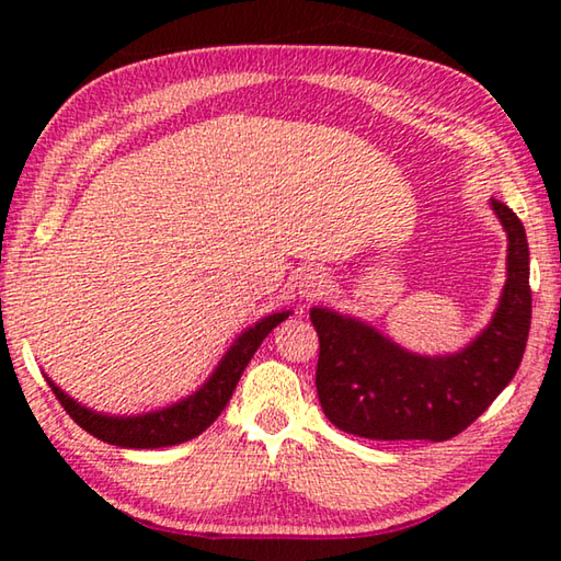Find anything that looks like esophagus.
Instances as JSON below:
<instances>
[{"instance_id":"34e87169","label":"esophagus","mask_w":561,"mask_h":561,"mask_svg":"<svg viewBox=\"0 0 561 561\" xmlns=\"http://www.w3.org/2000/svg\"><path fill=\"white\" fill-rule=\"evenodd\" d=\"M329 289V277L321 270H307L299 277V294L304 299H319Z\"/></svg>"}]
</instances>
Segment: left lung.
<instances>
[{
	"mask_svg": "<svg viewBox=\"0 0 561 561\" xmlns=\"http://www.w3.org/2000/svg\"><path fill=\"white\" fill-rule=\"evenodd\" d=\"M492 210L507 232V282L490 324L458 354L405 351L366 321L314 307L317 393L339 431L371 440H448L488 411L525 354L531 291L529 247L505 203Z\"/></svg>",
	"mask_w": 561,
	"mask_h": 561,
	"instance_id": "1",
	"label": "left lung"
}]
</instances>
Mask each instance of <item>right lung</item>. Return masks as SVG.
<instances>
[{"label": "right lung", "mask_w": 561, "mask_h": 561, "mask_svg": "<svg viewBox=\"0 0 561 561\" xmlns=\"http://www.w3.org/2000/svg\"><path fill=\"white\" fill-rule=\"evenodd\" d=\"M289 314L291 311H279V314L264 317L254 327L244 329L234 339V344L227 348V354L217 364L213 376L193 396L168 408H160V411H150L144 415L96 413L87 405L76 403L51 378H46V381H49L54 396L59 398L64 411L73 417V423H79L93 438L108 445H118V448H165V445H178L193 440L195 435L210 428L217 415L225 411L227 401L232 398L237 381H240L254 351L260 348L264 336Z\"/></svg>", "instance_id": "right-lung-1"}]
</instances>
